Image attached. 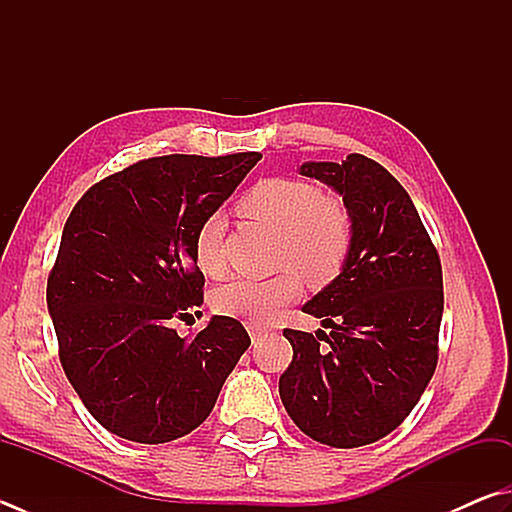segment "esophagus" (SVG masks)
Returning a JSON list of instances; mask_svg holds the SVG:
<instances>
[{"label":"esophagus","instance_id":"esophagus-1","mask_svg":"<svg viewBox=\"0 0 512 512\" xmlns=\"http://www.w3.org/2000/svg\"><path fill=\"white\" fill-rule=\"evenodd\" d=\"M269 330L267 327H263V325H258V323H249V336H252V341L256 343L260 336H265Z\"/></svg>","mask_w":512,"mask_h":512}]
</instances>
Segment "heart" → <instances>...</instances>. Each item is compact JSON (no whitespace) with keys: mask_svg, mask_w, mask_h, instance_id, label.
I'll return each mask as SVG.
<instances>
[{"mask_svg":"<svg viewBox=\"0 0 512 512\" xmlns=\"http://www.w3.org/2000/svg\"><path fill=\"white\" fill-rule=\"evenodd\" d=\"M240 214L278 231L276 267L281 272L254 281L236 278L218 287V314L245 318L249 323H272L301 296V276L312 285H327L343 272L352 249V218L339 196L323 194L314 182L301 178H265L240 200ZM223 220L209 216L194 240L196 265L207 276L225 272L220 249Z\"/></svg>","mask_w":512,"mask_h":512,"instance_id":"1","label":"heart"}]
</instances>
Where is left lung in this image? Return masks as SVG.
Here are the masks:
<instances>
[{"instance_id":"obj_1","label":"left lung","mask_w":512,"mask_h":512,"mask_svg":"<svg viewBox=\"0 0 512 512\" xmlns=\"http://www.w3.org/2000/svg\"><path fill=\"white\" fill-rule=\"evenodd\" d=\"M301 173L343 196L352 249L343 272L303 305L332 332L283 330L294 356L278 392L307 437L368 446L401 426L435 374L441 260L408 191L379 162L350 153L341 165L305 162Z\"/></svg>"}]
</instances>
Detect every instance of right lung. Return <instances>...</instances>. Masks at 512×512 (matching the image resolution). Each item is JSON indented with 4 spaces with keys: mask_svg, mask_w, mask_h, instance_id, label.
Listing matches in <instances>:
<instances>
[{
    "mask_svg": "<svg viewBox=\"0 0 512 512\" xmlns=\"http://www.w3.org/2000/svg\"><path fill=\"white\" fill-rule=\"evenodd\" d=\"M260 158L133 162L95 182L66 220L46 303L66 379L113 435L138 443L189 435L252 343L229 316H214L191 339L171 323L205 298L194 256L200 223Z\"/></svg>",
    "mask_w": 512,
    "mask_h": 512,
    "instance_id": "1",
    "label": "right lung"
}]
</instances>
